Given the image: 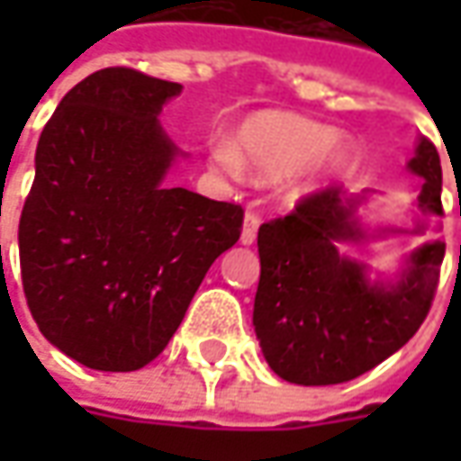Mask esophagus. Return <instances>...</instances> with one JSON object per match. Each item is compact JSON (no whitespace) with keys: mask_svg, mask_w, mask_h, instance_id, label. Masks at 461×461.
<instances>
[{"mask_svg":"<svg viewBox=\"0 0 461 461\" xmlns=\"http://www.w3.org/2000/svg\"><path fill=\"white\" fill-rule=\"evenodd\" d=\"M258 215L257 212H246L243 215V230H240V243L243 246H251L257 240V230H258Z\"/></svg>","mask_w":461,"mask_h":461,"instance_id":"34e87169","label":"esophagus"}]
</instances>
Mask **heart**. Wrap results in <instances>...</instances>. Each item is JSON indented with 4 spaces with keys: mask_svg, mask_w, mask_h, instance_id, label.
Here are the masks:
<instances>
[{
    "mask_svg": "<svg viewBox=\"0 0 461 461\" xmlns=\"http://www.w3.org/2000/svg\"><path fill=\"white\" fill-rule=\"evenodd\" d=\"M207 158L228 176L246 171L272 182L290 174L293 192H310L351 164L354 146L326 122L264 110L240 120L230 140H212Z\"/></svg>",
    "mask_w": 461,
    "mask_h": 461,
    "instance_id": "heart-1",
    "label": "heart"
}]
</instances>
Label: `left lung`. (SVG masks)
Returning <instances> with one entry per match:
<instances>
[{"instance_id": "left-lung-1", "label": "left lung", "mask_w": 461, "mask_h": 461, "mask_svg": "<svg viewBox=\"0 0 461 461\" xmlns=\"http://www.w3.org/2000/svg\"><path fill=\"white\" fill-rule=\"evenodd\" d=\"M408 168L423 179L420 218L413 228L366 230L357 215L364 194L328 186L300 200L290 215L258 228L254 330L272 372L294 384H339L359 377L408 344L426 321L444 240H429L402 258L393 279L369 276V267L341 254V243L420 236L441 218V161L434 143L418 138Z\"/></svg>"}]
</instances>
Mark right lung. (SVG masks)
<instances>
[{
  "label": "right lung",
  "instance_id": "add662e5",
  "mask_svg": "<svg viewBox=\"0 0 461 461\" xmlns=\"http://www.w3.org/2000/svg\"><path fill=\"white\" fill-rule=\"evenodd\" d=\"M182 84L133 68L79 81L41 133L20 218L27 308L45 339L99 372L153 362L243 210L168 186L182 156L158 115Z\"/></svg>",
  "mask_w": 461,
  "mask_h": 461
}]
</instances>
